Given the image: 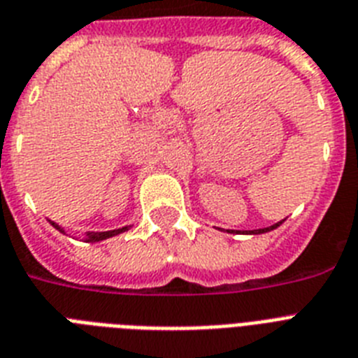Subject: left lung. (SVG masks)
<instances>
[{
    "instance_id": "8db88e82",
    "label": "left lung",
    "mask_w": 358,
    "mask_h": 358,
    "mask_svg": "<svg viewBox=\"0 0 358 358\" xmlns=\"http://www.w3.org/2000/svg\"><path fill=\"white\" fill-rule=\"evenodd\" d=\"M282 224V221L280 223H275L273 227H267V229H258V230H249V234H264V232H269V230L277 229V227H280Z\"/></svg>"
}]
</instances>
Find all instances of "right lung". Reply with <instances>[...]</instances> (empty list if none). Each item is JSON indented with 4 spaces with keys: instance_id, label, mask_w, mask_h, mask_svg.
<instances>
[{
    "instance_id": "add662e5",
    "label": "right lung",
    "mask_w": 358,
    "mask_h": 358,
    "mask_svg": "<svg viewBox=\"0 0 358 358\" xmlns=\"http://www.w3.org/2000/svg\"><path fill=\"white\" fill-rule=\"evenodd\" d=\"M50 223H52L53 227L59 230V232H63V234H64V230L61 229L57 223H53V221H50ZM126 230H128V227H122V229H117V230H108V232H87L85 241H91V243H94V241H102V239L113 238V236L120 234V232H126Z\"/></svg>"
}]
</instances>
